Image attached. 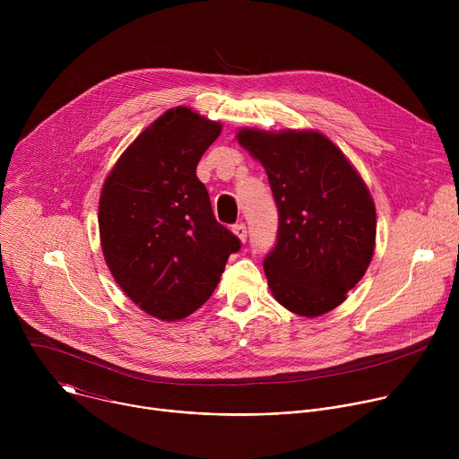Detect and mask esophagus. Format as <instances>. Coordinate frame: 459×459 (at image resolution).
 Listing matches in <instances>:
<instances>
[{
  "instance_id": "1",
  "label": "esophagus",
  "mask_w": 459,
  "mask_h": 459,
  "mask_svg": "<svg viewBox=\"0 0 459 459\" xmlns=\"http://www.w3.org/2000/svg\"><path fill=\"white\" fill-rule=\"evenodd\" d=\"M232 232H234L241 241H247V227H245V223H236V225L232 227Z\"/></svg>"
}]
</instances>
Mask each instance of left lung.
I'll return each instance as SVG.
<instances>
[{
  "mask_svg": "<svg viewBox=\"0 0 459 459\" xmlns=\"http://www.w3.org/2000/svg\"><path fill=\"white\" fill-rule=\"evenodd\" d=\"M238 142L265 167L278 207L276 245L264 259L274 298L305 317L336 308L374 254L368 188L343 152L312 130L243 128Z\"/></svg>",
  "mask_w": 459,
  "mask_h": 459,
  "instance_id": "1",
  "label": "left lung"
}]
</instances>
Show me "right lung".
<instances>
[{
    "label": "right lung",
    "instance_id": "1",
    "mask_svg": "<svg viewBox=\"0 0 459 459\" xmlns=\"http://www.w3.org/2000/svg\"><path fill=\"white\" fill-rule=\"evenodd\" d=\"M221 125L186 107L167 110L134 140L108 174L100 198L107 265L147 314L176 321L214 292L241 241L216 221L195 176Z\"/></svg>",
    "mask_w": 459,
    "mask_h": 459
}]
</instances>
